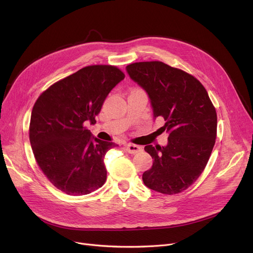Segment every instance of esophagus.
Here are the masks:
<instances>
[{
  "mask_svg": "<svg viewBox=\"0 0 253 253\" xmlns=\"http://www.w3.org/2000/svg\"><path fill=\"white\" fill-rule=\"evenodd\" d=\"M124 147L127 150V152L132 155H136L142 151V147H139V145L133 143H125Z\"/></svg>",
  "mask_w": 253,
  "mask_h": 253,
  "instance_id": "esophagus-1",
  "label": "esophagus"
}]
</instances>
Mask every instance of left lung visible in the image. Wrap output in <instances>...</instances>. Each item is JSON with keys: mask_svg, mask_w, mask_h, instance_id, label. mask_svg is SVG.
I'll return each instance as SVG.
<instances>
[{"mask_svg": "<svg viewBox=\"0 0 253 253\" xmlns=\"http://www.w3.org/2000/svg\"><path fill=\"white\" fill-rule=\"evenodd\" d=\"M126 71L148 93L154 118L165 120L162 128L169 134L165 147H144L154 161L142 180L156 192L178 194L198 179L209 160L216 138L214 106L196 78L164 62H135Z\"/></svg>", "mask_w": 253, "mask_h": 253, "instance_id": "obj_1", "label": "left lung"}]
</instances>
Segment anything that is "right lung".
Instances as JSON below:
<instances>
[{"mask_svg":"<svg viewBox=\"0 0 253 253\" xmlns=\"http://www.w3.org/2000/svg\"><path fill=\"white\" fill-rule=\"evenodd\" d=\"M125 75L113 65H90L50 86L37 99L31 116L30 141L43 173L61 192L87 195L106 179L103 162L118 144L93 137L86 128L111 90Z\"/></svg>","mask_w":253,"mask_h":253,"instance_id":"add662e5","label":"right lung"}]
</instances>
